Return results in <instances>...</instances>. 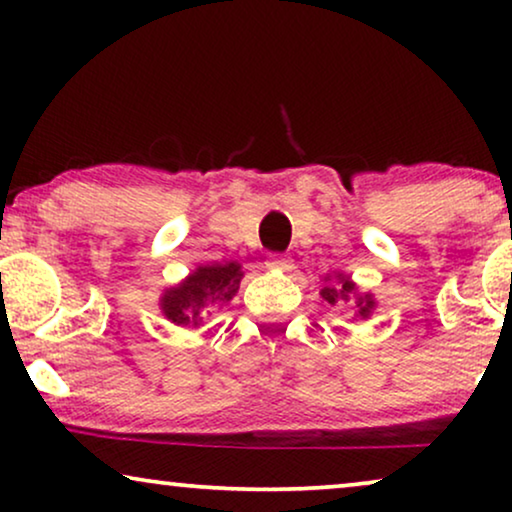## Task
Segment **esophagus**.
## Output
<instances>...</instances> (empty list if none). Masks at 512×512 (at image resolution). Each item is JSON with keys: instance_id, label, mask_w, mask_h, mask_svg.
<instances>
[{"instance_id": "34e87169", "label": "esophagus", "mask_w": 512, "mask_h": 512, "mask_svg": "<svg viewBox=\"0 0 512 512\" xmlns=\"http://www.w3.org/2000/svg\"><path fill=\"white\" fill-rule=\"evenodd\" d=\"M265 265H268V270H275V272H289L293 268L291 258L284 254H272L268 261H265Z\"/></svg>"}]
</instances>
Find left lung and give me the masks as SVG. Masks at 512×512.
Here are the masks:
<instances>
[{
    "mask_svg": "<svg viewBox=\"0 0 512 512\" xmlns=\"http://www.w3.org/2000/svg\"><path fill=\"white\" fill-rule=\"evenodd\" d=\"M321 298H324V303H328V305L347 303V300L354 298L356 317H361V319H368L370 312H373V307H375L373 293H356V284L347 275H342V272H338L335 277H324Z\"/></svg>",
    "mask_w": 512,
    "mask_h": 512,
    "instance_id": "8db88e82",
    "label": "left lung"
}]
</instances>
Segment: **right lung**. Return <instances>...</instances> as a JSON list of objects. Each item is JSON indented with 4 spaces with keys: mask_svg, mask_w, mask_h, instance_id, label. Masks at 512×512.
Returning a JSON list of instances; mask_svg holds the SVG:
<instances>
[{
    "mask_svg": "<svg viewBox=\"0 0 512 512\" xmlns=\"http://www.w3.org/2000/svg\"><path fill=\"white\" fill-rule=\"evenodd\" d=\"M240 263L200 265L184 282L165 289L160 296V310L174 326H202L212 307L226 305L240 289Z\"/></svg>",
    "mask_w": 512,
    "mask_h": 512,
    "instance_id": "obj_1",
    "label": "right lung"
}]
</instances>
